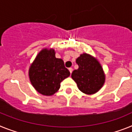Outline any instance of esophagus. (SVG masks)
I'll use <instances>...</instances> for the list:
<instances>
[{
    "label": "esophagus",
    "instance_id": "esophagus-1",
    "mask_svg": "<svg viewBox=\"0 0 132 132\" xmlns=\"http://www.w3.org/2000/svg\"><path fill=\"white\" fill-rule=\"evenodd\" d=\"M68 70H69L70 74H72V71H73L72 68H68Z\"/></svg>",
    "mask_w": 132,
    "mask_h": 132
}]
</instances>
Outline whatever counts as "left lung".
<instances>
[{"instance_id": "1", "label": "left lung", "mask_w": 132, "mask_h": 132, "mask_svg": "<svg viewBox=\"0 0 132 132\" xmlns=\"http://www.w3.org/2000/svg\"><path fill=\"white\" fill-rule=\"evenodd\" d=\"M78 69L74 70L72 78L78 88L86 94H94L99 91L105 82L104 70L96 58L86 53L80 54L76 60Z\"/></svg>"}]
</instances>
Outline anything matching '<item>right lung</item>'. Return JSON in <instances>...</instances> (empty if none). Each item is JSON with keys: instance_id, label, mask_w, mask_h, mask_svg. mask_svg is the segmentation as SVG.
<instances>
[{"instance_id": "1", "label": "right lung", "mask_w": 132, "mask_h": 132, "mask_svg": "<svg viewBox=\"0 0 132 132\" xmlns=\"http://www.w3.org/2000/svg\"><path fill=\"white\" fill-rule=\"evenodd\" d=\"M28 74L32 85L38 92L52 96L59 90L62 81L70 73L62 60L56 58L54 49L44 48L38 54L30 66Z\"/></svg>"}]
</instances>
